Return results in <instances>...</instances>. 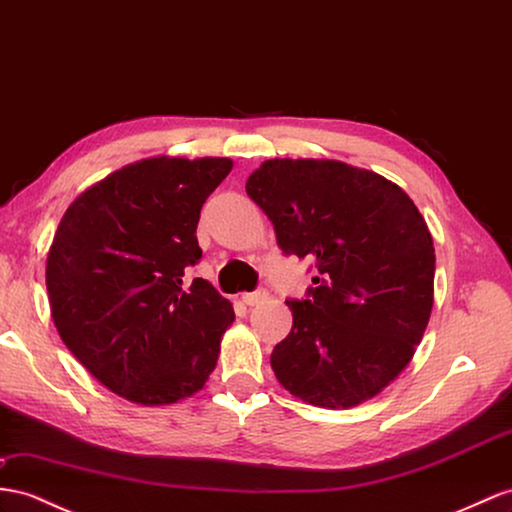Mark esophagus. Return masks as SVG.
<instances>
[{
	"label": "esophagus",
	"mask_w": 512,
	"mask_h": 512,
	"mask_svg": "<svg viewBox=\"0 0 512 512\" xmlns=\"http://www.w3.org/2000/svg\"><path fill=\"white\" fill-rule=\"evenodd\" d=\"M266 298H268V292H266V290H257V292L242 294V303L248 305V307H255V305H259V303H264Z\"/></svg>",
	"instance_id": "34e87169"
}]
</instances>
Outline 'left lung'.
Returning <instances> with one entry per match:
<instances>
[{
	"label": "left lung",
	"instance_id": "1",
	"mask_svg": "<svg viewBox=\"0 0 512 512\" xmlns=\"http://www.w3.org/2000/svg\"><path fill=\"white\" fill-rule=\"evenodd\" d=\"M285 255L316 261L309 300H287L277 381L307 404L350 409L411 363L435 303V246L396 183L339 160H266L246 179Z\"/></svg>",
	"mask_w": 512,
	"mask_h": 512
}]
</instances>
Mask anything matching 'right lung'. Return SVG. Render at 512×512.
<instances>
[{
  "mask_svg": "<svg viewBox=\"0 0 512 512\" xmlns=\"http://www.w3.org/2000/svg\"><path fill=\"white\" fill-rule=\"evenodd\" d=\"M229 157L157 155L114 170L67 207L49 246L51 318L73 357L116 396L164 406L214 372L233 305L186 268L201 207Z\"/></svg>",
  "mask_w": 512,
  "mask_h": 512,
  "instance_id": "1",
  "label": "right lung"
}]
</instances>
